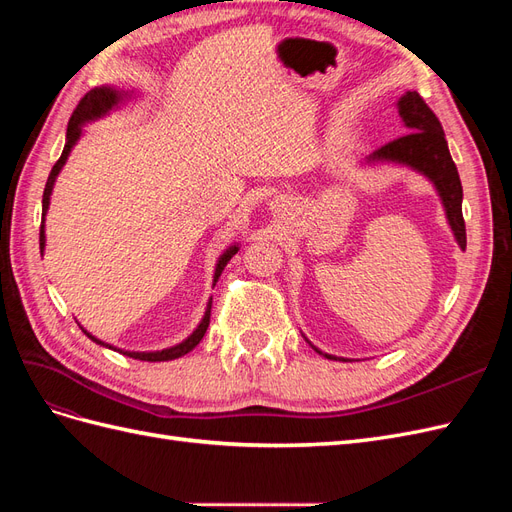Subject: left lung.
I'll return each mask as SVG.
<instances>
[{"instance_id": "8db88e82", "label": "left lung", "mask_w": 512, "mask_h": 512, "mask_svg": "<svg viewBox=\"0 0 512 512\" xmlns=\"http://www.w3.org/2000/svg\"><path fill=\"white\" fill-rule=\"evenodd\" d=\"M397 106L408 132L404 136L395 138V141L382 145L380 149H376L369 156V162L382 160V162L406 164L418 170V173H423L425 177H429L442 198L448 224H451L455 232L459 247L461 250H466V222H463V213H461L463 190H461L457 166L446 145L442 123L436 117V113H433L425 104V100L418 96V91H406V94L399 98ZM324 356L337 361V356H331V354H324Z\"/></svg>"}]
</instances>
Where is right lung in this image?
<instances>
[{"instance_id":"obj_1","label":"right lung","mask_w":512,"mask_h":512,"mask_svg":"<svg viewBox=\"0 0 512 512\" xmlns=\"http://www.w3.org/2000/svg\"><path fill=\"white\" fill-rule=\"evenodd\" d=\"M123 96H126V94H119L117 89H111V87H96V89H91L89 94H85L79 104H76L74 113H72V117H70V121H68V132H66L64 151H61V156H59V160L55 162V166L51 168V175H49V179H46V185H44V194H42V224H40V250H44V215H46V209H49V200H51L53 185H55V179H57V175H59L61 166L66 164V160H68V156H70V151H72L74 143L79 141L81 126H83V123H87V121H91V119H98V117H102L104 113L111 111V108H113L119 100H123ZM237 250H239V247L232 245V247H228V250L220 256L218 267H215L213 282H218V277L222 275L224 267L228 265V260L237 254ZM209 316H211V301H209V305H207V312H205L203 322L198 324V329H196L188 339H185V342H181V344H177V346H173V348L158 350V352H128V350H117V348H113V350H117V352H121V354H126V356H132V359L149 361V363L179 359V356L188 354L192 348H196L200 339L205 337L207 327H209ZM81 329H83V327H81ZM83 333L91 339V342H96V344H100V346H106L104 342H100V339H96L94 335H89L85 329H83ZM106 348H111V346H106Z\"/></svg>"}]
</instances>
